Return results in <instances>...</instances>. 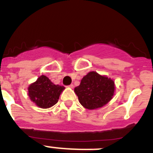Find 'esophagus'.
<instances>
[{"label": "esophagus", "mask_w": 153, "mask_h": 153, "mask_svg": "<svg viewBox=\"0 0 153 153\" xmlns=\"http://www.w3.org/2000/svg\"><path fill=\"white\" fill-rule=\"evenodd\" d=\"M74 84H70L69 85V87H70V88H74Z\"/></svg>", "instance_id": "34e87169"}]
</instances>
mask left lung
Segmentation results:
<instances>
[{"mask_svg": "<svg viewBox=\"0 0 153 153\" xmlns=\"http://www.w3.org/2000/svg\"><path fill=\"white\" fill-rule=\"evenodd\" d=\"M114 82L97 72H90L82 79L79 86L74 89L82 106L88 109L102 107L112 99Z\"/></svg>", "mask_w": 153, "mask_h": 153, "instance_id": "8db88e82", "label": "left lung"}]
</instances>
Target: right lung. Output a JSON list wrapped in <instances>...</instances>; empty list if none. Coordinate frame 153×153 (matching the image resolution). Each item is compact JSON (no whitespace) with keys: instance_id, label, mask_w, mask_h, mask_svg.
<instances>
[{"instance_id":"right-lung-1","label":"right lung","mask_w":153,"mask_h":153,"mask_svg":"<svg viewBox=\"0 0 153 153\" xmlns=\"http://www.w3.org/2000/svg\"><path fill=\"white\" fill-rule=\"evenodd\" d=\"M64 86L55 85L46 76H40L35 83L30 85L28 95L36 106L49 108L58 102L59 97Z\"/></svg>"}]
</instances>
